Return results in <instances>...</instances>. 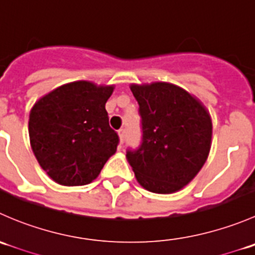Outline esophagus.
Listing matches in <instances>:
<instances>
[{
    "label": "esophagus",
    "mask_w": 255,
    "mask_h": 255,
    "mask_svg": "<svg viewBox=\"0 0 255 255\" xmlns=\"http://www.w3.org/2000/svg\"><path fill=\"white\" fill-rule=\"evenodd\" d=\"M118 135H120V142L121 143H123L125 142V139H126V129H120L118 130Z\"/></svg>",
    "instance_id": "34e87169"
}]
</instances>
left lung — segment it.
<instances>
[{"label": "left lung", "mask_w": 255, "mask_h": 255, "mask_svg": "<svg viewBox=\"0 0 255 255\" xmlns=\"http://www.w3.org/2000/svg\"><path fill=\"white\" fill-rule=\"evenodd\" d=\"M142 117V143L128 149L137 181L155 194H173L197 175L207 160L212 122L206 107L176 85H130Z\"/></svg>", "instance_id": "left-lung-1"}]
</instances>
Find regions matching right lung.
Listing matches in <instances>:
<instances>
[{
	"label": "right lung",
	"mask_w": 255,
	"mask_h": 255,
	"mask_svg": "<svg viewBox=\"0 0 255 255\" xmlns=\"http://www.w3.org/2000/svg\"><path fill=\"white\" fill-rule=\"evenodd\" d=\"M113 89V85L74 81L49 92L30 110L33 153L58 184H90L117 150L120 138L110 127L105 109Z\"/></svg>",
	"instance_id": "1"
}]
</instances>
